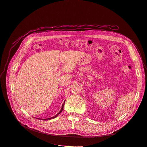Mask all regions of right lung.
<instances>
[{
  "mask_svg": "<svg viewBox=\"0 0 147 147\" xmlns=\"http://www.w3.org/2000/svg\"><path fill=\"white\" fill-rule=\"evenodd\" d=\"M64 104H65V102H64V104H63V106H62V108H61V110L59 111V112L58 113V114H57V115H55V116H53V117H51V118H48V119H41V120H50V119H54V118H55L56 117H57L58 116V115L59 114H60L61 112H62V111H63V108H64Z\"/></svg>",
  "mask_w": 147,
  "mask_h": 147,
  "instance_id": "obj_1",
  "label": "right lung"
}]
</instances>
